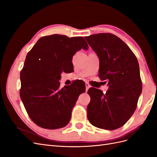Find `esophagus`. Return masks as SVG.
Wrapping results in <instances>:
<instances>
[{"instance_id":"34e87169","label":"esophagus","mask_w":157,"mask_h":157,"mask_svg":"<svg viewBox=\"0 0 157 157\" xmlns=\"http://www.w3.org/2000/svg\"><path fill=\"white\" fill-rule=\"evenodd\" d=\"M90 88V85L88 83V82H86V92L88 91V89Z\"/></svg>"}]
</instances>
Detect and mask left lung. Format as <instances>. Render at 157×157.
<instances>
[{
	"label": "left lung",
	"instance_id": "left-lung-1",
	"mask_svg": "<svg viewBox=\"0 0 157 157\" xmlns=\"http://www.w3.org/2000/svg\"><path fill=\"white\" fill-rule=\"evenodd\" d=\"M84 38L99 58V77L109 86L105 94L97 88L88 90V119L97 128L117 129L134 114L142 91L138 61L125 42L111 33Z\"/></svg>",
	"mask_w": 157,
	"mask_h": 157
}]
</instances>
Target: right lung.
I'll use <instances>...</instances> for the list:
<instances>
[{"instance_id":"1","label":"right lung","mask_w":157,"mask_h":157,"mask_svg":"<svg viewBox=\"0 0 157 157\" xmlns=\"http://www.w3.org/2000/svg\"><path fill=\"white\" fill-rule=\"evenodd\" d=\"M88 50L82 36H42L26 56L21 73L20 98L31 119L39 126L53 130L65 127L85 83L76 81L59 88L62 71L73 66L77 51Z\"/></svg>"}]
</instances>
